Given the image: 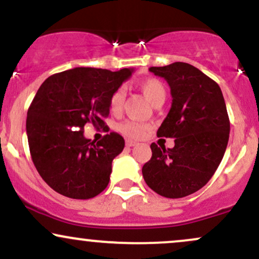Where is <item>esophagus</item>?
<instances>
[{
  "mask_svg": "<svg viewBox=\"0 0 259 259\" xmlns=\"http://www.w3.org/2000/svg\"><path fill=\"white\" fill-rule=\"evenodd\" d=\"M125 145H126V147H134V146H136V145H138V142L134 141V140H126Z\"/></svg>",
  "mask_w": 259,
  "mask_h": 259,
  "instance_id": "1",
  "label": "esophagus"
}]
</instances>
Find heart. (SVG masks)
I'll use <instances>...</instances> for the list:
<instances>
[{
	"label": "heart",
	"instance_id": "heart-1",
	"mask_svg": "<svg viewBox=\"0 0 259 259\" xmlns=\"http://www.w3.org/2000/svg\"><path fill=\"white\" fill-rule=\"evenodd\" d=\"M139 86L141 91L144 92L145 96H146V99L153 106L164 102L165 96H167V90H165V86L163 85L160 80L148 78L142 80ZM124 96H125V94H124V90L121 88L114 91V94L111 97V101H109V108H111L112 113L115 114V113H119L121 111ZM118 130H119L120 134L130 139H140L141 136H144L145 132L147 130V125L136 120H125L118 125Z\"/></svg>",
	"mask_w": 259,
	"mask_h": 259
}]
</instances>
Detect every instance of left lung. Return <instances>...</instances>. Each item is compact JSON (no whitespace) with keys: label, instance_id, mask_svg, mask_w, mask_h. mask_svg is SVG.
I'll use <instances>...</instances> for the list:
<instances>
[{"label":"left lung","instance_id":"1","mask_svg":"<svg viewBox=\"0 0 259 259\" xmlns=\"http://www.w3.org/2000/svg\"><path fill=\"white\" fill-rule=\"evenodd\" d=\"M150 72L170 88L171 107L157 136L174 138L175 145H151L142 175L158 195L185 197L206 185L221 164L230 133L227 106L219 85L194 65L175 62Z\"/></svg>","mask_w":259,"mask_h":259}]
</instances>
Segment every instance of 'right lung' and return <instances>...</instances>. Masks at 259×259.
I'll return each instance as SVG.
<instances>
[{"instance_id":"1","label":"right lung","mask_w":259,"mask_h":259,"mask_svg":"<svg viewBox=\"0 0 259 259\" xmlns=\"http://www.w3.org/2000/svg\"><path fill=\"white\" fill-rule=\"evenodd\" d=\"M133 72L78 67L40 86L28 109L26 135L34 165L56 192L89 200L108 185L112 162L125 142L111 133L95 144L84 136V126H105L112 95Z\"/></svg>"}]
</instances>
